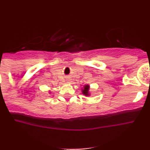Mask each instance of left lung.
<instances>
[{
	"label": "left lung",
	"instance_id": "obj_1",
	"mask_svg": "<svg viewBox=\"0 0 150 150\" xmlns=\"http://www.w3.org/2000/svg\"><path fill=\"white\" fill-rule=\"evenodd\" d=\"M82 93L86 96H89V85H85L83 88L82 89Z\"/></svg>",
	"mask_w": 150,
	"mask_h": 150
}]
</instances>
